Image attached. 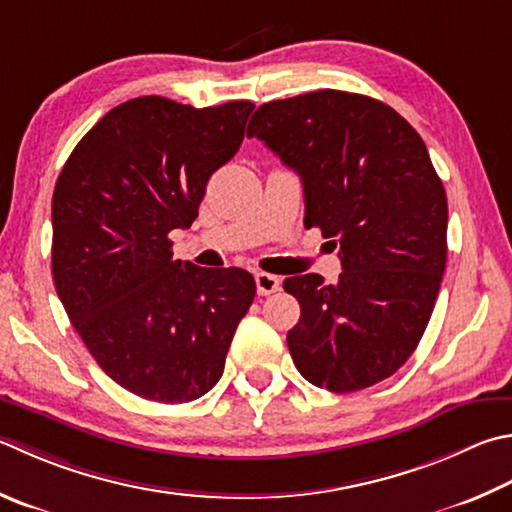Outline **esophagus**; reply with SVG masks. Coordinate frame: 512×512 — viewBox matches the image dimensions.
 Returning a JSON list of instances; mask_svg holds the SVG:
<instances>
[{"label":"esophagus","mask_w":512,"mask_h":512,"mask_svg":"<svg viewBox=\"0 0 512 512\" xmlns=\"http://www.w3.org/2000/svg\"><path fill=\"white\" fill-rule=\"evenodd\" d=\"M255 282H257V293L259 295H271L275 291H280V286H282L280 277L271 275V273H257Z\"/></svg>","instance_id":"34e87169"}]
</instances>
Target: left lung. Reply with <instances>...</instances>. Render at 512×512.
Returning a JSON list of instances; mask_svg holds the SVG:
<instances>
[{"mask_svg":"<svg viewBox=\"0 0 512 512\" xmlns=\"http://www.w3.org/2000/svg\"><path fill=\"white\" fill-rule=\"evenodd\" d=\"M248 138L302 179L304 226L338 246L342 273L293 275L286 342L300 374L333 394L401 369L430 322L448 257V199L423 138L385 102L320 89L259 107Z\"/></svg>","mask_w":512,"mask_h":512,"instance_id":"obj_1","label":"left lung"}]
</instances>
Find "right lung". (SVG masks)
I'll list each match as a JSON object with an SVG mask.
<instances>
[{"label": "right lung", "instance_id": "right-lung-1", "mask_svg": "<svg viewBox=\"0 0 512 512\" xmlns=\"http://www.w3.org/2000/svg\"><path fill=\"white\" fill-rule=\"evenodd\" d=\"M253 109L127 100L82 136L55 183V291L100 369L147 401L208 394L253 304L248 271L181 262L167 237L197 219Z\"/></svg>", "mask_w": 512, "mask_h": 512}]
</instances>
